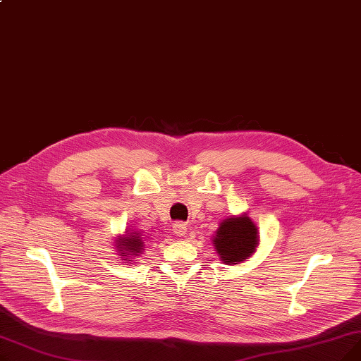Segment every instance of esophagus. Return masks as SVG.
<instances>
[{
	"label": "esophagus",
	"mask_w": 361,
	"mask_h": 361,
	"mask_svg": "<svg viewBox=\"0 0 361 361\" xmlns=\"http://www.w3.org/2000/svg\"><path fill=\"white\" fill-rule=\"evenodd\" d=\"M173 231L176 233V235L183 237L187 233V225L184 222H174L173 224Z\"/></svg>",
	"instance_id": "obj_1"
}]
</instances>
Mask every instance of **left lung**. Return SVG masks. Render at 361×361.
Returning a JSON list of instances; mask_svg holds the SVG:
<instances>
[{"label": "left lung", "mask_w": 361, "mask_h": 361, "mask_svg": "<svg viewBox=\"0 0 361 361\" xmlns=\"http://www.w3.org/2000/svg\"><path fill=\"white\" fill-rule=\"evenodd\" d=\"M212 243L225 264L244 262L256 252L259 244L257 226L245 214L224 219Z\"/></svg>", "instance_id": "8db88e82"}]
</instances>
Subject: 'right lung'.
I'll use <instances>...</instances> for the list:
<instances>
[{
  "label": "right lung",
  "mask_w": 361,
  "mask_h": 361,
  "mask_svg": "<svg viewBox=\"0 0 361 361\" xmlns=\"http://www.w3.org/2000/svg\"><path fill=\"white\" fill-rule=\"evenodd\" d=\"M117 249L123 260H128L130 256H137L142 253L143 249V238L139 233H126L124 237L117 240Z\"/></svg>",
  "instance_id": "right-lung-1"
}]
</instances>
